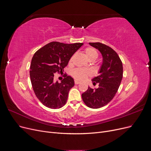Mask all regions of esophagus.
<instances>
[{"mask_svg": "<svg viewBox=\"0 0 151 151\" xmlns=\"http://www.w3.org/2000/svg\"><path fill=\"white\" fill-rule=\"evenodd\" d=\"M74 83H75V84H79L80 83L79 81H74Z\"/></svg>", "mask_w": 151, "mask_h": 151, "instance_id": "obj_1", "label": "esophagus"}]
</instances>
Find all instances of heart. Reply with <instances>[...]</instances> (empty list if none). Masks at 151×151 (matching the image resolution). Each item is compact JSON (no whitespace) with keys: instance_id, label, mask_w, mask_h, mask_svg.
<instances>
[{"instance_id":"heart-1","label":"heart","mask_w":151,"mask_h":151,"mask_svg":"<svg viewBox=\"0 0 151 151\" xmlns=\"http://www.w3.org/2000/svg\"><path fill=\"white\" fill-rule=\"evenodd\" d=\"M84 53L86 56L88 58L89 60H94L98 57V53L96 50L92 47H88L85 48ZM73 57H72L70 59L69 62L71 63L72 61ZM72 75L74 77V78L77 81H83L86 80L89 76L91 75V72L90 70L88 69H84V68H76L72 72Z\"/></svg>"}]
</instances>
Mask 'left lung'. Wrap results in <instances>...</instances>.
<instances>
[{"instance_id": "8db88e82", "label": "left lung", "mask_w": 151, "mask_h": 151, "mask_svg": "<svg viewBox=\"0 0 151 151\" xmlns=\"http://www.w3.org/2000/svg\"><path fill=\"white\" fill-rule=\"evenodd\" d=\"M97 48L103 58L99 75L93 79V85L98 84L97 89H88L82 94L84 103L89 108L97 109L110 102L117 93L123 77V65L117 53L108 45L99 42L89 43Z\"/></svg>"}]
</instances>
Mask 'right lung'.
Listing matches in <instances>:
<instances>
[{
  "label": "right lung",
  "instance_id": "obj_1",
  "mask_svg": "<svg viewBox=\"0 0 151 151\" xmlns=\"http://www.w3.org/2000/svg\"><path fill=\"white\" fill-rule=\"evenodd\" d=\"M83 45L52 42L34 54L30 65V79L36 96L45 106L58 109L65 104L68 92L74 86V79L65 74L59 83L55 81L54 74L64 72L63 68L71 57Z\"/></svg>",
  "mask_w": 151,
  "mask_h": 151
}]
</instances>
